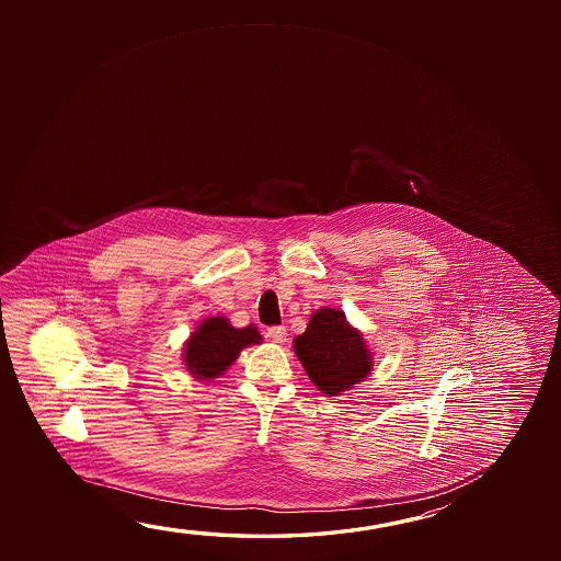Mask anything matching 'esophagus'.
Listing matches in <instances>:
<instances>
[{"label": "esophagus", "instance_id": "obj_1", "mask_svg": "<svg viewBox=\"0 0 561 561\" xmlns=\"http://www.w3.org/2000/svg\"><path fill=\"white\" fill-rule=\"evenodd\" d=\"M266 336L272 340V342L282 344V342L287 340V331H285V327H270V329H267Z\"/></svg>", "mask_w": 561, "mask_h": 561}]
</instances>
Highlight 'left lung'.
I'll return each mask as SVG.
<instances>
[{"label": "left lung", "instance_id": "8db88e82", "mask_svg": "<svg viewBox=\"0 0 561 561\" xmlns=\"http://www.w3.org/2000/svg\"><path fill=\"white\" fill-rule=\"evenodd\" d=\"M294 348L309 379L329 397L358 386L374 366L364 334L331 307L312 312L307 331L295 336Z\"/></svg>", "mask_w": 561, "mask_h": 561}]
</instances>
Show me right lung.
I'll list each match as a JSON object with an SVG mask.
<instances>
[{
  "label": "right lung",
  "mask_w": 561,
  "mask_h": 561,
  "mask_svg": "<svg viewBox=\"0 0 561 561\" xmlns=\"http://www.w3.org/2000/svg\"><path fill=\"white\" fill-rule=\"evenodd\" d=\"M260 342L262 334L254 324L234 329L225 317L205 319L185 342V368L195 379L211 381L232 366L242 350Z\"/></svg>",
  "instance_id": "right-lung-1"
}]
</instances>
